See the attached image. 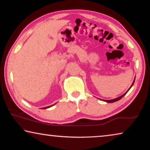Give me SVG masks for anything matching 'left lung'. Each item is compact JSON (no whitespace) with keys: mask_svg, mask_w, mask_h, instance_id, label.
Masks as SVG:
<instances>
[{"mask_svg":"<svg viewBox=\"0 0 150 150\" xmlns=\"http://www.w3.org/2000/svg\"><path fill=\"white\" fill-rule=\"evenodd\" d=\"M134 82H135V79H134V81H133V83H132V85H131V87H130V88H129V89H128V90H127V92H125V93H124V94H122V96H119V97H118V98H115V99H112V100H102V99H100V100H102V101H104V102H107V103H112V102H117V101H118V100H120V99H121V98H122V97H123L125 95V94H126V93H127V92H128V91H129V89H130L131 88V87H132L133 86V84H134Z\"/></svg>","mask_w":150,"mask_h":150,"instance_id":"left-lung-1","label":"left lung"}]
</instances>
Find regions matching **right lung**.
I'll return each instance as SVG.
<instances>
[{"mask_svg":"<svg viewBox=\"0 0 150 150\" xmlns=\"http://www.w3.org/2000/svg\"><path fill=\"white\" fill-rule=\"evenodd\" d=\"M53 105H54V104H53ZM53 105H52V106H47V107H44V108H42V109H46V108H50V107L52 106Z\"/></svg>","mask_w":150,"mask_h":150,"instance_id":"add662e5","label":"right lung"}]
</instances>
